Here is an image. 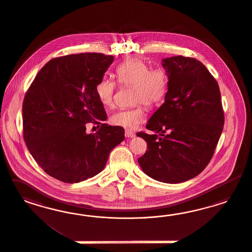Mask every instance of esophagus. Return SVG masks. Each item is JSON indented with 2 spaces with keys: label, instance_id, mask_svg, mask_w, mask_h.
<instances>
[{
  "label": "esophagus",
  "instance_id": "obj_1",
  "mask_svg": "<svg viewBox=\"0 0 252 252\" xmlns=\"http://www.w3.org/2000/svg\"><path fill=\"white\" fill-rule=\"evenodd\" d=\"M125 136H126V137H136V134L132 131H129V130H126Z\"/></svg>",
  "mask_w": 252,
  "mask_h": 252
}]
</instances>
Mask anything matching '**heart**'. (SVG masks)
<instances>
[{
    "label": "heart",
    "instance_id": "1",
    "mask_svg": "<svg viewBox=\"0 0 252 252\" xmlns=\"http://www.w3.org/2000/svg\"><path fill=\"white\" fill-rule=\"evenodd\" d=\"M118 82L123 86H135L133 103L137 106L120 110L110 117V122L125 129L137 128L145 121V107L154 108L160 104L167 95L169 76L161 66L151 68L140 58L132 57L123 61L116 68ZM117 82L111 77H102L95 86L99 102L107 108L113 106Z\"/></svg>",
    "mask_w": 252,
    "mask_h": 252
}]
</instances>
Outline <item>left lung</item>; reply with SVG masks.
<instances>
[{
	"label": "left lung",
	"instance_id": "left-lung-1",
	"mask_svg": "<svg viewBox=\"0 0 252 252\" xmlns=\"http://www.w3.org/2000/svg\"><path fill=\"white\" fill-rule=\"evenodd\" d=\"M169 76L164 102L138 132L148 145L138 163L146 175L164 183L185 182L199 175L214 156L224 115L218 83L195 58L162 60Z\"/></svg>",
	"mask_w": 252,
	"mask_h": 252
}]
</instances>
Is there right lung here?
Wrapping results in <instances>:
<instances>
[{
	"label": "right lung",
	"mask_w": 252,
	"mask_h": 252,
	"mask_svg": "<svg viewBox=\"0 0 252 252\" xmlns=\"http://www.w3.org/2000/svg\"><path fill=\"white\" fill-rule=\"evenodd\" d=\"M114 62L99 53L69 54L39 70L23 101V134L34 160L49 176L77 183L104 168L125 129L102 124L107 118L95 86ZM100 124L95 134L85 124Z\"/></svg>",
	"instance_id": "right-lung-1"
}]
</instances>
